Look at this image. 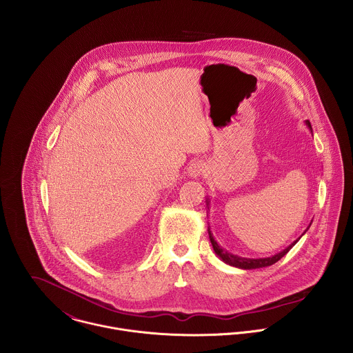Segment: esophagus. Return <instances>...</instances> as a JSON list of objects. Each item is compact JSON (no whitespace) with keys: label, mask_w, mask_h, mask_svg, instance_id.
Here are the masks:
<instances>
[{"label":"esophagus","mask_w":353,"mask_h":353,"mask_svg":"<svg viewBox=\"0 0 353 353\" xmlns=\"http://www.w3.org/2000/svg\"><path fill=\"white\" fill-rule=\"evenodd\" d=\"M203 164H202L201 161H193V163H190L189 164V167H188V175L190 176V178H199V176H201L202 174H203Z\"/></svg>","instance_id":"1"}]
</instances>
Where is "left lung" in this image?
I'll return each instance as SVG.
<instances>
[{
    "instance_id": "8db88e82",
    "label": "left lung",
    "mask_w": 353,
    "mask_h": 353,
    "mask_svg": "<svg viewBox=\"0 0 353 353\" xmlns=\"http://www.w3.org/2000/svg\"><path fill=\"white\" fill-rule=\"evenodd\" d=\"M305 126L310 129V132L312 133V129H311V123L310 121H304ZM209 199H206V208L209 209ZM311 225V223H310ZM310 225L307 227V230L310 228ZM307 230L302 234L304 235L307 232ZM208 234H209V239H210V243H212V248L214 250V254L227 265L230 266H234V268H239V269H243V270H252V269H259V268H266V266H270L273 263H276L279 259H281L287 252H290L301 238H298L296 241H294L288 248H285L284 250H281L274 255H270V256H265V258H246V256H239L236 254H232V252H227L225 249H223L216 241H214V236L210 231V227H208Z\"/></svg>"
}]
</instances>
